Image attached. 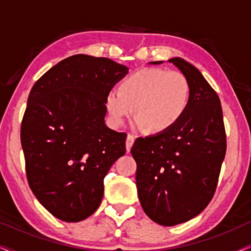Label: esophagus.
<instances>
[{"mask_svg":"<svg viewBox=\"0 0 251 251\" xmlns=\"http://www.w3.org/2000/svg\"><path fill=\"white\" fill-rule=\"evenodd\" d=\"M133 142H135V137L132 135H128V137H126V152H130V150H131V147L133 145Z\"/></svg>","mask_w":251,"mask_h":251,"instance_id":"esophagus-1","label":"esophagus"}]
</instances>
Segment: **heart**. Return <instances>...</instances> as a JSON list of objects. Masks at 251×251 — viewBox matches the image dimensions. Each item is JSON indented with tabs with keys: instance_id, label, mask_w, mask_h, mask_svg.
Segmentation results:
<instances>
[{
	"instance_id": "b5f03b06",
	"label": "heart",
	"mask_w": 251,
	"mask_h": 251,
	"mask_svg": "<svg viewBox=\"0 0 251 251\" xmlns=\"http://www.w3.org/2000/svg\"><path fill=\"white\" fill-rule=\"evenodd\" d=\"M190 94V83L180 72L145 68L126 77L120 91L111 89L106 92L105 107L112 126H121L133 107L135 126L162 132L183 118Z\"/></svg>"
}]
</instances>
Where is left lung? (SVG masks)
Here are the masks:
<instances>
[{
	"label": "left lung",
	"instance_id": "obj_1",
	"mask_svg": "<svg viewBox=\"0 0 251 251\" xmlns=\"http://www.w3.org/2000/svg\"><path fill=\"white\" fill-rule=\"evenodd\" d=\"M168 61L190 83L187 109L173 128L137 138L131 154L144 211L157 224L174 226L198 216L214 197L226 135L221 100L201 72L183 58Z\"/></svg>",
	"mask_w": 251,
	"mask_h": 251
}]
</instances>
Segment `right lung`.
Wrapping results in <instances>:
<instances>
[{"label": "right lung", "mask_w": 251, "mask_h": 251, "mask_svg": "<svg viewBox=\"0 0 251 251\" xmlns=\"http://www.w3.org/2000/svg\"><path fill=\"white\" fill-rule=\"evenodd\" d=\"M129 68L108 58L74 54L33 85L20 130L29 187L60 221L97 210L104 178L126 153L125 132L105 125V95Z\"/></svg>", "instance_id": "1"}]
</instances>
